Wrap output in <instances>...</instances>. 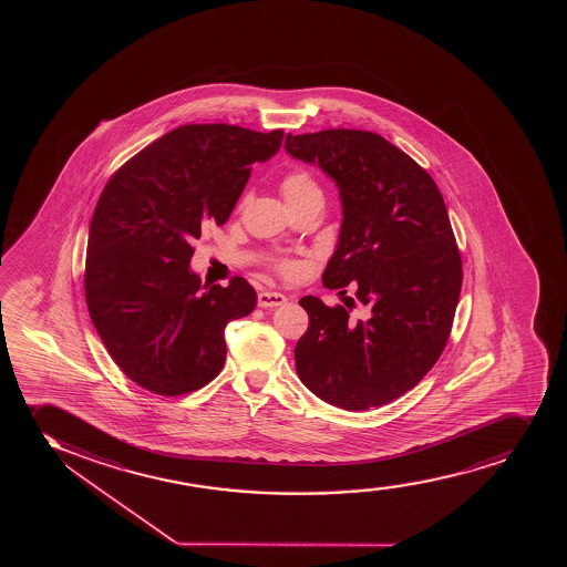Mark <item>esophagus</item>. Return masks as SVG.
<instances>
[{"mask_svg": "<svg viewBox=\"0 0 567 567\" xmlns=\"http://www.w3.org/2000/svg\"><path fill=\"white\" fill-rule=\"evenodd\" d=\"M257 302H259L260 308H278L286 305L287 299L286 295L276 293V291H262V293H259Z\"/></svg>", "mask_w": 567, "mask_h": 567, "instance_id": "obj_1", "label": "esophagus"}]
</instances>
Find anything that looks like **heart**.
Instances as JSON below:
<instances>
[{
  "mask_svg": "<svg viewBox=\"0 0 567 567\" xmlns=\"http://www.w3.org/2000/svg\"><path fill=\"white\" fill-rule=\"evenodd\" d=\"M281 195L286 198L289 206L297 204L310 203V200H321V189L307 169H295L289 172L280 183ZM276 268L284 276H297L299 274V265L293 260H280Z\"/></svg>",
  "mask_w": 567,
  "mask_h": 567,
  "instance_id": "obj_1",
  "label": "heart"
}]
</instances>
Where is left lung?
Listing matches in <instances>:
<instances>
[{
  "mask_svg": "<svg viewBox=\"0 0 567 567\" xmlns=\"http://www.w3.org/2000/svg\"><path fill=\"white\" fill-rule=\"evenodd\" d=\"M286 151L318 164L339 187V244L321 281L355 289L344 307L312 295L299 300L310 323L295 348L297 374L344 411L391 403L441 358L456 313L462 257L443 195L420 164L374 132L287 134ZM355 303L362 310L352 317Z\"/></svg>",
  "mask_w": 567,
  "mask_h": 567,
  "instance_id": "obj_1",
  "label": "left lung"
}]
</instances>
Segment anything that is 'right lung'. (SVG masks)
Returning <instances> with one entry per match:
<instances>
[{"label": "right lung", "instance_id": "add662e5", "mask_svg": "<svg viewBox=\"0 0 567 567\" xmlns=\"http://www.w3.org/2000/svg\"><path fill=\"white\" fill-rule=\"evenodd\" d=\"M284 131L185 124L113 174L92 215L85 297L113 361L156 395L212 382L227 358L225 327L254 312L257 293L235 276L209 286L190 270L193 241L223 225Z\"/></svg>", "mask_w": 567, "mask_h": 567}]
</instances>
